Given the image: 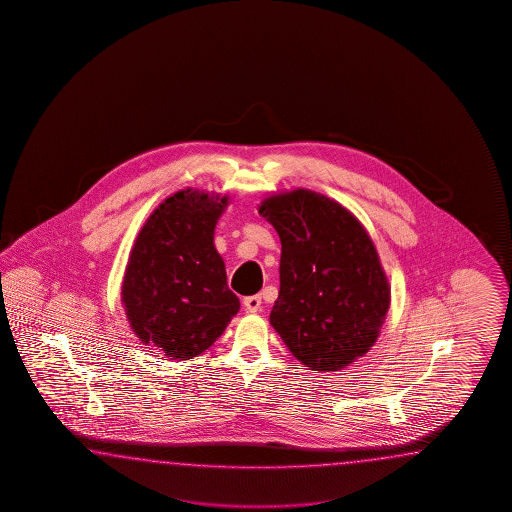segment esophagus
<instances>
[{
	"instance_id": "1",
	"label": "esophagus",
	"mask_w": 512,
	"mask_h": 512,
	"mask_svg": "<svg viewBox=\"0 0 512 512\" xmlns=\"http://www.w3.org/2000/svg\"><path fill=\"white\" fill-rule=\"evenodd\" d=\"M243 305L249 313H258L261 309V296L260 294H254V296H245L243 298Z\"/></svg>"
}]
</instances>
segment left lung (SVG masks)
<instances>
[{
	"label": "left lung",
	"instance_id": "obj_1",
	"mask_svg": "<svg viewBox=\"0 0 512 512\" xmlns=\"http://www.w3.org/2000/svg\"><path fill=\"white\" fill-rule=\"evenodd\" d=\"M282 241L280 293L271 324L296 359L337 371L379 337L390 287L368 232L348 210L311 190L260 207Z\"/></svg>",
	"mask_w": 512,
	"mask_h": 512
}]
</instances>
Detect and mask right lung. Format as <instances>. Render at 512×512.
<instances>
[{
    "instance_id": "right-lung-1",
    "label": "right lung",
    "mask_w": 512,
    "mask_h": 512,
    "mask_svg": "<svg viewBox=\"0 0 512 512\" xmlns=\"http://www.w3.org/2000/svg\"><path fill=\"white\" fill-rule=\"evenodd\" d=\"M225 205V197L177 192L153 212L131 251L122 285L131 329L172 359L201 355L240 311L214 247Z\"/></svg>"
}]
</instances>
